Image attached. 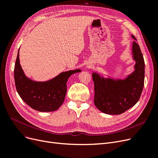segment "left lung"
Wrapping results in <instances>:
<instances>
[{
  "label": "left lung",
  "mask_w": 158,
  "mask_h": 158,
  "mask_svg": "<svg viewBox=\"0 0 158 158\" xmlns=\"http://www.w3.org/2000/svg\"><path fill=\"white\" fill-rule=\"evenodd\" d=\"M131 37L136 40L131 35ZM135 71L124 80L105 79L92 73L94 83V102L100 111L109 114H120L137 103L141 97L144 81V61L139 44L133 41Z\"/></svg>",
  "instance_id": "left-lung-1"
}]
</instances>
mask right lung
<instances>
[{
    "label": "right lung",
    "instance_id": "1",
    "mask_svg": "<svg viewBox=\"0 0 158 158\" xmlns=\"http://www.w3.org/2000/svg\"><path fill=\"white\" fill-rule=\"evenodd\" d=\"M19 49L14 67L16 90L28 106L40 112L54 111L64 101L67 91V81L72 74L81 69L62 72L52 79L45 82H36L27 78L19 63Z\"/></svg>",
    "mask_w": 158,
    "mask_h": 158
}]
</instances>
